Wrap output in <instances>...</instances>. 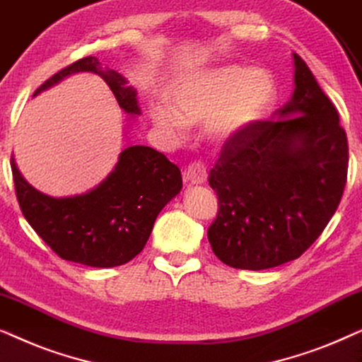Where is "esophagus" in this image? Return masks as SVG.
Returning <instances> with one entry per match:
<instances>
[{
  "label": "esophagus",
  "instance_id": "esophagus-1",
  "mask_svg": "<svg viewBox=\"0 0 362 362\" xmlns=\"http://www.w3.org/2000/svg\"><path fill=\"white\" fill-rule=\"evenodd\" d=\"M185 180L189 181L191 185H202L207 180V168L204 163L192 161L187 165L185 171Z\"/></svg>",
  "mask_w": 362,
  "mask_h": 362
}]
</instances>
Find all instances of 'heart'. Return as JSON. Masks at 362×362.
I'll list each match as a JSON object with an SVG mask.
<instances>
[{"label":"heart","mask_w":362,"mask_h":362,"mask_svg":"<svg viewBox=\"0 0 362 362\" xmlns=\"http://www.w3.org/2000/svg\"><path fill=\"white\" fill-rule=\"evenodd\" d=\"M274 97V82L264 71L242 66L217 67L187 78L173 92L177 113L158 108V125L181 135L185 123L207 122V133L216 141H229L249 128Z\"/></svg>","instance_id":"obj_1"}]
</instances>
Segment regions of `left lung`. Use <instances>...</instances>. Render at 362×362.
Instances as JSON below:
<instances>
[{
  "label": "left lung",
  "instance_id": "8db88e82",
  "mask_svg": "<svg viewBox=\"0 0 362 362\" xmlns=\"http://www.w3.org/2000/svg\"><path fill=\"white\" fill-rule=\"evenodd\" d=\"M291 102L224 141L209 173L217 216L207 239L217 259L265 270L298 259L338 209L348 180V136L333 102L298 54Z\"/></svg>",
  "mask_w": 362,
  "mask_h": 362
}]
</instances>
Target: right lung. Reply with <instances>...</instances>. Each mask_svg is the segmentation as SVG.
<instances>
[{
  "mask_svg": "<svg viewBox=\"0 0 362 362\" xmlns=\"http://www.w3.org/2000/svg\"><path fill=\"white\" fill-rule=\"evenodd\" d=\"M100 76L127 113H140L136 93L113 69L87 56L49 77L34 95L69 74ZM16 197L23 216L36 234L64 260L110 269L140 254L160 211L182 187L180 168L150 146H130L120 153L115 171L87 194L46 196L28 185L11 158Z\"/></svg>",
  "mask_w": 362,
  "mask_h": 362,
  "instance_id": "obj_1",
  "label": "right lung"
}]
</instances>
